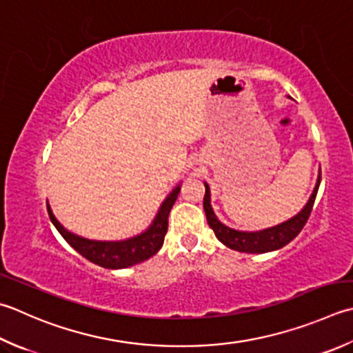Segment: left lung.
Listing matches in <instances>:
<instances>
[{
  "mask_svg": "<svg viewBox=\"0 0 353 353\" xmlns=\"http://www.w3.org/2000/svg\"><path fill=\"white\" fill-rule=\"evenodd\" d=\"M320 181H321V171H320L319 181H316L312 196L309 197L306 206L296 214V216H294L292 219H289L286 222H283L277 226L268 228V230H261V231H254V232L232 230V228L220 222L212 211L210 186L205 182L203 210L206 214V220H208V225L214 231V234H216V237L222 241L225 246L231 248L234 251L248 252V254H263V252L280 250V248L286 246L289 241H292L296 236H299L300 231L303 230V226L306 225L307 219L310 216V211H312L316 192H319Z\"/></svg>",
  "mask_w": 353,
  "mask_h": 353,
  "instance_id": "obj_1",
  "label": "left lung"
}]
</instances>
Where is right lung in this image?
Returning a JSON list of instances; mask_svg holds the SVG:
<instances>
[{"label": "right lung", "mask_w": 353, "mask_h": 353, "mask_svg": "<svg viewBox=\"0 0 353 353\" xmlns=\"http://www.w3.org/2000/svg\"><path fill=\"white\" fill-rule=\"evenodd\" d=\"M181 192V185H177L172 190L168 197L163 200L161 208H159L156 217L147 230L141 232L139 236L131 237L127 240L119 241H101V240H88L76 234L67 231L62 226L57 217L53 216L50 205L47 203L48 217H50L52 223L59 231V234L64 240L70 245L74 251H78L82 257L92 261V263L107 268V269H122L130 268L142 261L148 260L150 257L161 250L163 245L165 234L168 230V216L170 211L174 205L176 199Z\"/></svg>", "instance_id": "add662e5"}]
</instances>
